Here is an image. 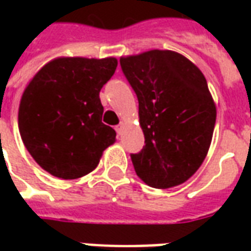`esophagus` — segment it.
<instances>
[{"label":"esophagus","instance_id":"1","mask_svg":"<svg viewBox=\"0 0 251 251\" xmlns=\"http://www.w3.org/2000/svg\"><path fill=\"white\" fill-rule=\"evenodd\" d=\"M122 130H124V124H120L118 126H115V131L118 133V136L122 133Z\"/></svg>","mask_w":251,"mask_h":251}]
</instances>
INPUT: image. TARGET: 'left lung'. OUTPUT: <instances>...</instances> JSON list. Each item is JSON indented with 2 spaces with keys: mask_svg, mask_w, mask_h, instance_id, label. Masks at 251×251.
Wrapping results in <instances>:
<instances>
[{
  "mask_svg": "<svg viewBox=\"0 0 251 251\" xmlns=\"http://www.w3.org/2000/svg\"><path fill=\"white\" fill-rule=\"evenodd\" d=\"M120 63L138 99L145 137L141 152L130 154L136 174L153 188L183 184L204 161L215 126L204 75L174 51L153 50Z\"/></svg>",
  "mask_w": 251,
  "mask_h": 251,
  "instance_id": "left-lung-1",
  "label": "left lung"
}]
</instances>
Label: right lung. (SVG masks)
<instances>
[{"instance_id": "obj_1", "label": "right lung", "mask_w": 251, "mask_h": 251, "mask_svg": "<svg viewBox=\"0 0 251 251\" xmlns=\"http://www.w3.org/2000/svg\"><path fill=\"white\" fill-rule=\"evenodd\" d=\"M117 64L115 57H59L25 88L20 134L30 156L52 176L72 180L90 174L114 144L115 130L102 122L99 91Z\"/></svg>"}]
</instances>
